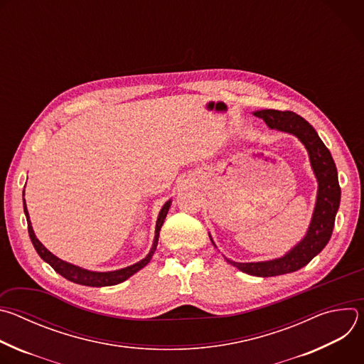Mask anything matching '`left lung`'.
I'll return each mask as SVG.
<instances>
[{
    "mask_svg": "<svg viewBox=\"0 0 364 364\" xmlns=\"http://www.w3.org/2000/svg\"><path fill=\"white\" fill-rule=\"evenodd\" d=\"M267 122L269 128H277L284 132L294 134L305 145L309 154L311 166L318 180V196L316 203V210L311 220L306 236L285 256L268 262L256 264H240L226 259V261L253 277H277L289 272H295L313 261L328 243L336 215L340 205V184L337 168L328 148L324 145L316 129L311 127L304 118L291 111H277V109H264L253 114Z\"/></svg>",
    "mask_w": 364,
    "mask_h": 364,
    "instance_id": "8db88e82",
    "label": "left lung"
}]
</instances>
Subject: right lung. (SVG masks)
Returning <instances> with one entry per match:
<instances>
[{
    "instance_id": "obj_1",
    "label": "right lung",
    "mask_w": 364,
    "mask_h": 364,
    "mask_svg": "<svg viewBox=\"0 0 364 364\" xmlns=\"http://www.w3.org/2000/svg\"><path fill=\"white\" fill-rule=\"evenodd\" d=\"M170 203L171 201H167L163 209L160 212V216H159V220H157V226H155V237H154V245H152V249L151 252L148 253L146 257H144L142 261H139L138 264L135 265H131L128 268H124V269H119V271H112V272H92V271H86V269H82L79 267H75V265H70L65 261H62V259H59L58 256H55L51 252H48L43 245L41 242L36 237L34 232H33V228H31V223H30V219H28V212H27V207H26V200H23V204H24V213H26V218H27V226H28V235H30V239H31V243L34 246V249L37 250V253L40 255V257L43 259V261H46L51 268H53L58 274H60L62 277H65L66 279L75 282V284H80V285H86V287H111V285H117L119 282H124L125 279H128L129 277H132L134 274H136L139 269H142L149 261H151V256L155 250V247H157V243H159V236H160V230H161V226L164 223V219L168 213V209H170Z\"/></svg>"
}]
</instances>
